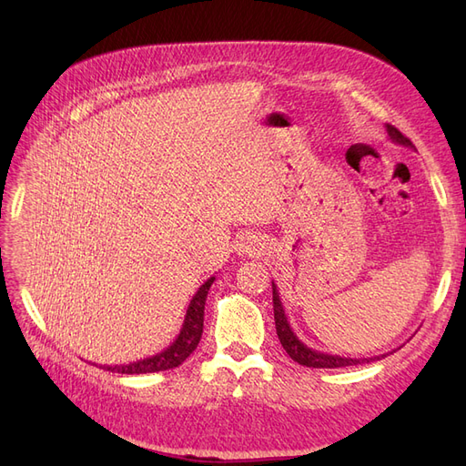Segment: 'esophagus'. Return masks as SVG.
Listing matches in <instances>:
<instances>
[{
	"instance_id": "esophagus-1",
	"label": "esophagus",
	"mask_w": 466,
	"mask_h": 466,
	"mask_svg": "<svg viewBox=\"0 0 466 466\" xmlns=\"http://www.w3.org/2000/svg\"><path fill=\"white\" fill-rule=\"evenodd\" d=\"M237 250H238V255H258L260 243L255 237H245V238H241V243H238Z\"/></svg>"
}]
</instances>
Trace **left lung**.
Instances as JSON below:
<instances>
[{"instance_id":"1","label":"left lung","mask_w":466,"mask_h":466,"mask_svg":"<svg viewBox=\"0 0 466 466\" xmlns=\"http://www.w3.org/2000/svg\"><path fill=\"white\" fill-rule=\"evenodd\" d=\"M387 134L392 139L394 144H400L406 147H414L410 139L406 136H402L394 126L387 124ZM272 301H274V320H276V332L281 346L288 351V356L298 361L299 365H305V368H317V370H336V368H348V365H358V363H370V361H377L387 358V354H380L375 358H342V356H332V354H324V351L309 348L307 344H303L298 334L293 332V329L289 327V320L286 317L284 305H281L278 288L272 281Z\"/></svg>"}]
</instances>
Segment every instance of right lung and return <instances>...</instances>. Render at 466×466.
<instances>
[{
    "mask_svg": "<svg viewBox=\"0 0 466 466\" xmlns=\"http://www.w3.org/2000/svg\"><path fill=\"white\" fill-rule=\"evenodd\" d=\"M214 276L208 278L204 284L198 288V291L194 293V298L190 299V305L187 309L185 322H182V329L178 336L175 338V342L165 348L163 351L144 360L130 361L124 365H101L103 370L112 371V373H126V375H137V373H157V371H167L178 368V365L185 361L192 351L198 346L202 332H204V307H206V298L208 291L214 284Z\"/></svg>",
    "mask_w": 466,
    "mask_h": 466,
    "instance_id": "right-lung-1",
    "label": "right lung"
}]
</instances>
